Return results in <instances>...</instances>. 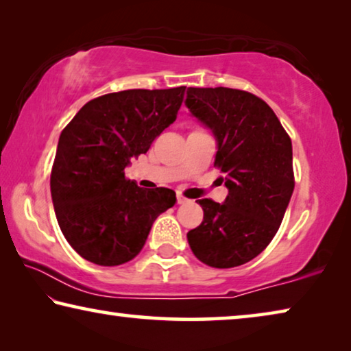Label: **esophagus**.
Instances as JSON below:
<instances>
[{"mask_svg": "<svg viewBox=\"0 0 351 351\" xmlns=\"http://www.w3.org/2000/svg\"><path fill=\"white\" fill-rule=\"evenodd\" d=\"M176 198H178V204H186V203H189V199H187L186 197H182L181 193H178Z\"/></svg>", "mask_w": 351, "mask_h": 351, "instance_id": "obj_1", "label": "esophagus"}]
</instances>
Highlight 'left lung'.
I'll use <instances>...</instances> for the list:
<instances>
[{"label":"left lung","instance_id":"left-lung-1","mask_svg":"<svg viewBox=\"0 0 351 351\" xmlns=\"http://www.w3.org/2000/svg\"><path fill=\"white\" fill-rule=\"evenodd\" d=\"M190 114L217 141L223 203L199 199L204 218L187 234L195 257L234 268L257 257L278 230L294 190L293 145L271 106L232 88H189Z\"/></svg>","mask_w":351,"mask_h":351}]
</instances>
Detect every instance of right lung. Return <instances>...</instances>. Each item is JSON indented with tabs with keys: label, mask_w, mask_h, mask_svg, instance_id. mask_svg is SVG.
Returning <instances> with one entry per match:
<instances>
[{
	"label": "right lung",
	"mask_w": 351,
	"mask_h": 351,
	"mask_svg": "<svg viewBox=\"0 0 351 351\" xmlns=\"http://www.w3.org/2000/svg\"><path fill=\"white\" fill-rule=\"evenodd\" d=\"M186 86L127 90L83 105L58 139L51 197L64 239L91 263L117 266L144 247L173 190L142 189L125 178L130 159L175 122Z\"/></svg>",
	"instance_id": "right-lung-1"
}]
</instances>
